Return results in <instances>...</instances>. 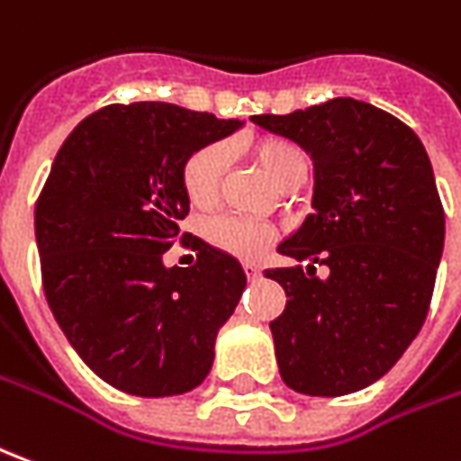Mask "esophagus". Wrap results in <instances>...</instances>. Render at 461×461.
Listing matches in <instances>:
<instances>
[{
    "mask_svg": "<svg viewBox=\"0 0 461 461\" xmlns=\"http://www.w3.org/2000/svg\"><path fill=\"white\" fill-rule=\"evenodd\" d=\"M244 272H247V277H249V280L259 277V267H257V265H252V262H247V265H244Z\"/></svg>",
    "mask_w": 461,
    "mask_h": 461,
    "instance_id": "34e87169",
    "label": "esophagus"
}]
</instances>
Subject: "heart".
Returning a JSON list of instances; mask_svg holds the SVG:
<instances>
[{"label": "heart", "instance_id": "heart-1", "mask_svg": "<svg viewBox=\"0 0 461 461\" xmlns=\"http://www.w3.org/2000/svg\"><path fill=\"white\" fill-rule=\"evenodd\" d=\"M257 166L275 181L277 186L285 184L287 178L305 174L308 161L305 153L297 149L293 140L287 139H262L252 146ZM227 166V153L221 146H204L194 151L184 161L181 168V186L191 204L204 209L217 202L221 176ZM204 234L209 244L227 255L240 257V259H257L267 252V247L275 242V230L259 221L240 217H217L209 219L204 227Z\"/></svg>", "mask_w": 461, "mask_h": 461}]
</instances>
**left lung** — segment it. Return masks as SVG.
I'll return each mask as SVG.
<instances>
[{
    "instance_id": "8db88e82",
    "label": "left lung",
    "mask_w": 461,
    "mask_h": 461,
    "mask_svg": "<svg viewBox=\"0 0 461 461\" xmlns=\"http://www.w3.org/2000/svg\"><path fill=\"white\" fill-rule=\"evenodd\" d=\"M312 158V214L277 252L305 262L267 270L287 305L270 322L287 386L346 396L371 386L427 321L444 249V209L427 149L396 115L333 98L287 115H252ZM329 267L325 281L314 265Z\"/></svg>"
}]
</instances>
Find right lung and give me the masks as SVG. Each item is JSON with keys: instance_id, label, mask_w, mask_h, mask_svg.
Here are the masks:
<instances>
[{"instance_id": "add662e5", "label": "right lung", "mask_w": 461, "mask_h": 461, "mask_svg": "<svg viewBox=\"0 0 461 461\" xmlns=\"http://www.w3.org/2000/svg\"><path fill=\"white\" fill-rule=\"evenodd\" d=\"M240 125L174 103H115L75 125L52 161L34 206L45 297L77 356L118 391L176 396L212 371L242 265L202 240L191 267H166L164 252L189 240L184 161Z\"/></svg>"}]
</instances>
